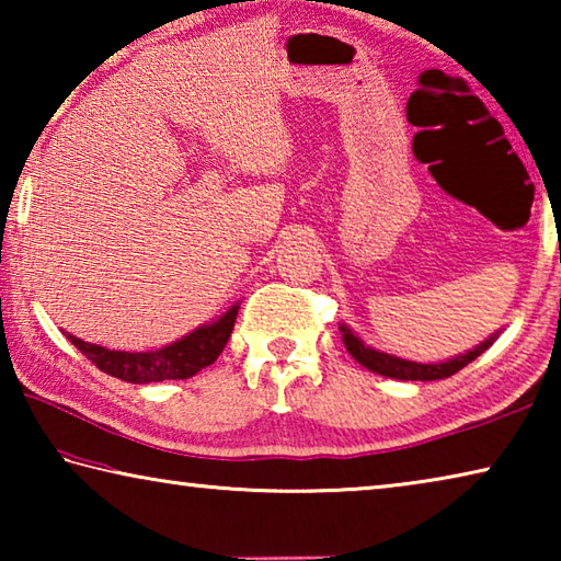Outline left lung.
Here are the masks:
<instances>
[{
    "mask_svg": "<svg viewBox=\"0 0 561 561\" xmlns=\"http://www.w3.org/2000/svg\"><path fill=\"white\" fill-rule=\"evenodd\" d=\"M339 331H341V339H344L346 351L358 360L360 366H366L368 371L374 374L398 378V381H438V378H448L453 374H458L460 368L470 364V360H474L480 354H485V351L495 344V339L500 334V331H495V334L482 341V344H478L472 351H465V354H458L448 360H438V364H417V360H408L401 356L386 354V351H378L374 346H366L346 324H339Z\"/></svg>",
    "mask_w": 561,
    "mask_h": 561,
    "instance_id": "8db88e82",
    "label": "left lung"
}]
</instances>
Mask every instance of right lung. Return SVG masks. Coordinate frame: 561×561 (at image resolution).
<instances>
[{"instance_id": "right-lung-1", "label": "right lung", "mask_w": 561, "mask_h": 561, "mask_svg": "<svg viewBox=\"0 0 561 561\" xmlns=\"http://www.w3.org/2000/svg\"><path fill=\"white\" fill-rule=\"evenodd\" d=\"M240 301H234L220 319L210 324L197 327L183 339L173 341L163 348L150 351H116L99 344H89L79 336L64 331V336L87 356L91 364H96L103 374L128 383H156V381H178L190 378L205 366H210L222 354V348L230 339L237 319Z\"/></svg>"}]
</instances>
